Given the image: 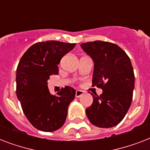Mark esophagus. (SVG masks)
I'll list each match as a JSON object with an SVG mask.
<instances>
[{"label": "esophagus", "mask_w": 150, "mask_h": 150, "mask_svg": "<svg viewBox=\"0 0 150 150\" xmlns=\"http://www.w3.org/2000/svg\"><path fill=\"white\" fill-rule=\"evenodd\" d=\"M83 93H84V91L80 90V89H77L76 92H75V96L76 97H80L82 95H83Z\"/></svg>", "instance_id": "obj_1"}]
</instances>
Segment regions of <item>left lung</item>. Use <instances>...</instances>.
<instances>
[{
  "label": "left lung",
  "mask_w": 150,
  "mask_h": 150,
  "mask_svg": "<svg viewBox=\"0 0 150 150\" xmlns=\"http://www.w3.org/2000/svg\"><path fill=\"white\" fill-rule=\"evenodd\" d=\"M94 62L93 84L103 89L92 94L93 102L86 110L89 121L100 128H111L121 122L132 103L135 75L130 58L120 47L96 40L81 44Z\"/></svg>",
  "instance_id": "1"
}]
</instances>
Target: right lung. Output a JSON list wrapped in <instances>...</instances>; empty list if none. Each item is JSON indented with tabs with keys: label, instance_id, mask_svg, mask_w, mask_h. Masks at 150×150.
<instances>
[{
	"label": "right lung",
	"instance_id": "obj_1",
	"mask_svg": "<svg viewBox=\"0 0 150 150\" xmlns=\"http://www.w3.org/2000/svg\"><path fill=\"white\" fill-rule=\"evenodd\" d=\"M75 45L54 40L39 42L31 46L19 61L16 94L25 115L38 130L54 132L65 122L75 90L65 86L57 95H51L47 80L51 75L58 74L57 64Z\"/></svg>",
	"mask_w": 150,
	"mask_h": 150
}]
</instances>
